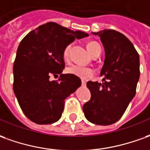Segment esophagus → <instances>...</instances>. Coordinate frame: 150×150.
Returning <instances> with one entry per match:
<instances>
[{
  "label": "esophagus",
  "mask_w": 150,
  "mask_h": 150,
  "mask_svg": "<svg viewBox=\"0 0 150 150\" xmlns=\"http://www.w3.org/2000/svg\"><path fill=\"white\" fill-rule=\"evenodd\" d=\"M81 86H82L83 87H84V86H86V82L85 81H83V80H82V81H81Z\"/></svg>",
  "instance_id": "obj_1"
}]
</instances>
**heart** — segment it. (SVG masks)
I'll return each mask as SVG.
<instances>
[{"label": "heart", "instance_id": "1", "mask_svg": "<svg viewBox=\"0 0 150 150\" xmlns=\"http://www.w3.org/2000/svg\"><path fill=\"white\" fill-rule=\"evenodd\" d=\"M72 45H73V43H70L69 45H66L64 47V49L63 57H64V59L65 61H68L69 59V54H70ZM87 49H88V51L91 55L98 53L100 51L101 52L100 45L95 42H89L88 44H87ZM66 72L69 73V74L75 75V76L80 77V78H82V79L89 78V77H92L93 75H94L93 69L77 64H73L68 67L66 69Z\"/></svg>", "mask_w": 150, "mask_h": 150}]
</instances>
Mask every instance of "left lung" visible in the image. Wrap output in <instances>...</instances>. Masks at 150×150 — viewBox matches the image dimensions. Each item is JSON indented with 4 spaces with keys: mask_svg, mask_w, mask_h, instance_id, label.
Wrapping results in <instances>:
<instances>
[{
    "mask_svg": "<svg viewBox=\"0 0 150 150\" xmlns=\"http://www.w3.org/2000/svg\"><path fill=\"white\" fill-rule=\"evenodd\" d=\"M100 38L105 59L103 82L89 81L91 100L83 105L86 119L96 125H111L120 119L136 95L140 77V58L127 37L115 30L93 33Z\"/></svg>",
    "mask_w": 150,
    "mask_h": 150,
    "instance_id": "1",
    "label": "left lung"
}]
</instances>
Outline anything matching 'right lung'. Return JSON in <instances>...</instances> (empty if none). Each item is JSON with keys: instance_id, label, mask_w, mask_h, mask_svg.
<instances>
[{"instance_id": "1", "label": "right lung", "mask_w": 150, "mask_h": 150, "mask_svg": "<svg viewBox=\"0 0 150 150\" xmlns=\"http://www.w3.org/2000/svg\"><path fill=\"white\" fill-rule=\"evenodd\" d=\"M50 22L26 35L18 45L13 67V89L25 116L37 124H51L62 116L64 100L81 84L75 75L63 74V51L75 40L87 37ZM60 74L59 81L50 76Z\"/></svg>"}]
</instances>
